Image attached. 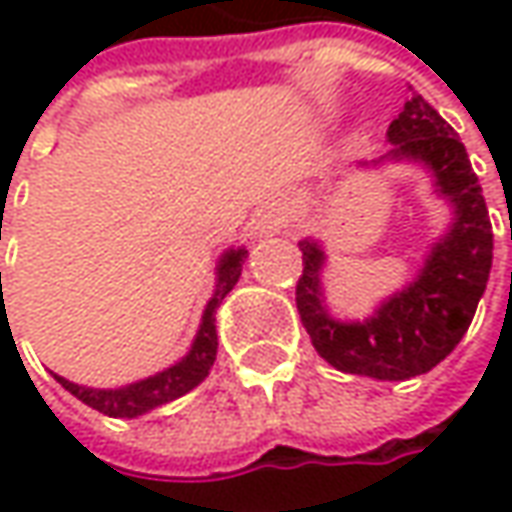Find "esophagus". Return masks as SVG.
<instances>
[{"label": "esophagus", "instance_id": "1", "mask_svg": "<svg viewBox=\"0 0 512 512\" xmlns=\"http://www.w3.org/2000/svg\"><path fill=\"white\" fill-rule=\"evenodd\" d=\"M281 231V219L273 214H264V219L256 225V236H273Z\"/></svg>", "mask_w": 512, "mask_h": 512}]
</instances>
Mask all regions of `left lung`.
<instances>
[{
	"label": "left lung",
	"mask_w": 512,
	"mask_h": 512,
	"mask_svg": "<svg viewBox=\"0 0 512 512\" xmlns=\"http://www.w3.org/2000/svg\"><path fill=\"white\" fill-rule=\"evenodd\" d=\"M386 137L394 143L389 157L417 160L434 171L440 194L454 202V228L431 250L423 276L363 324L329 318L321 307L318 279L324 253L315 242H301L304 270L296 284V304L312 346L335 369L377 380H408L451 355L471 327L476 304L488 287L493 231L482 185L462 140L420 92L411 89Z\"/></svg>",
	"instance_id": "1"
}]
</instances>
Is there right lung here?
<instances>
[{
  "mask_svg": "<svg viewBox=\"0 0 512 512\" xmlns=\"http://www.w3.org/2000/svg\"><path fill=\"white\" fill-rule=\"evenodd\" d=\"M242 262H245V250H228L219 262V284H216L214 298L208 301L205 315H202V327L197 332V341L191 346V352L185 355L180 363H174L171 369L160 372V375L149 377V380H140L132 383L126 389H84L78 383H70L64 377L56 380L75 394L81 403H87L101 414L109 417H137V414H146L152 408L171 403L177 397H183L185 392H191L194 386H200L208 369L214 366L216 360V327H214V312L222 304V298L228 296L233 290V284L242 276Z\"/></svg>",
  "mask_w": 512,
  "mask_h": 512,
  "instance_id": "right-lung-1",
  "label": "right lung"
}]
</instances>
